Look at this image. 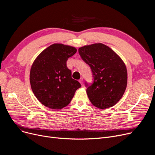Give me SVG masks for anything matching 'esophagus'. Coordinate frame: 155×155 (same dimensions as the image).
Instances as JSON below:
<instances>
[{
	"mask_svg": "<svg viewBox=\"0 0 155 155\" xmlns=\"http://www.w3.org/2000/svg\"><path fill=\"white\" fill-rule=\"evenodd\" d=\"M79 82L82 84V85H83V78H81L80 80H79Z\"/></svg>",
	"mask_w": 155,
	"mask_h": 155,
	"instance_id": "1",
	"label": "esophagus"
}]
</instances>
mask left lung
Here are the masks:
<instances>
[{"mask_svg":"<svg viewBox=\"0 0 155 155\" xmlns=\"http://www.w3.org/2000/svg\"><path fill=\"white\" fill-rule=\"evenodd\" d=\"M78 53L92 73L93 82H85L91 102L102 109L112 107L123 97L127 86L125 64L114 51L102 43L81 47Z\"/></svg>","mask_w":155,"mask_h":155,"instance_id":"8db88e82","label":"left lung"}]
</instances>
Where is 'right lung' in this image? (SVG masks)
<instances>
[{
	"label": "right lung",
	"instance_id": "1",
	"mask_svg": "<svg viewBox=\"0 0 155 155\" xmlns=\"http://www.w3.org/2000/svg\"><path fill=\"white\" fill-rule=\"evenodd\" d=\"M77 52L76 48L53 44L41 53L30 71L32 91L47 107L62 109L71 102L81 84L71 78L67 61Z\"/></svg>",
	"mask_w": 155,
	"mask_h": 155
}]
</instances>
